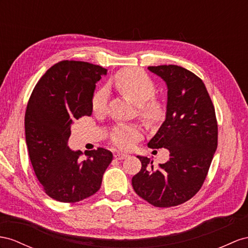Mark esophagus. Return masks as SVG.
I'll return each instance as SVG.
<instances>
[{
  "label": "esophagus",
  "mask_w": 248,
  "mask_h": 248,
  "mask_svg": "<svg viewBox=\"0 0 248 248\" xmlns=\"http://www.w3.org/2000/svg\"><path fill=\"white\" fill-rule=\"evenodd\" d=\"M126 157H129V155L123 154V153H116L115 155H114V158H115L116 160H124Z\"/></svg>",
  "instance_id": "obj_1"
}]
</instances>
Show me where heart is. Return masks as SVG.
Instances as JSON below:
<instances>
[{
  "label": "heart",
  "instance_id": "obj_1",
  "mask_svg": "<svg viewBox=\"0 0 248 248\" xmlns=\"http://www.w3.org/2000/svg\"><path fill=\"white\" fill-rule=\"evenodd\" d=\"M112 85L116 90L138 106V115L147 123H154L162 115V108L153 99L157 89L149 76L139 69H126L119 72ZM106 89H99L92 97V109L95 113H103L107 106ZM142 136L139 125H117L110 134L112 143L120 150H130Z\"/></svg>",
  "mask_w": 248,
  "mask_h": 248
}]
</instances>
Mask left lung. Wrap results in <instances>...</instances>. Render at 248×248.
Here are the masks:
<instances>
[{
    "label": "left lung",
    "mask_w": 248,
    "mask_h": 248,
    "mask_svg": "<svg viewBox=\"0 0 248 248\" xmlns=\"http://www.w3.org/2000/svg\"><path fill=\"white\" fill-rule=\"evenodd\" d=\"M168 86L166 120L149 141L151 149H168L170 158L155 169L137 156L141 170L132 178L135 193L156 207L182 204L204 182L218 145L215 108L201 78L176 65L150 66Z\"/></svg>",
    "instance_id": "8db88e82"
}]
</instances>
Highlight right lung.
<instances>
[{
	"instance_id": "1",
	"label": "right lung",
	"mask_w": 248,
	"mask_h": 248,
	"mask_svg": "<svg viewBox=\"0 0 248 248\" xmlns=\"http://www.w3.org/2000/svg\"><path fill=\"white\" fill-rule=\"evenodd\" d=\"M107 69L87 62L62 61L35 85L25 113V134L31 164L45 193L74 203L94 195L113 159L103 148L81 152L68 147L75 119L92 114L95 84Z\"/></svg>"
}]
</instances>
